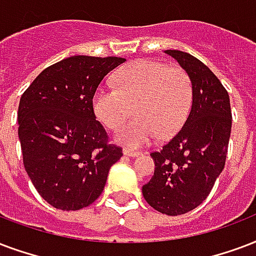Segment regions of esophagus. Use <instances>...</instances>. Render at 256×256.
<instances>
[{"instance_id":"34e87169","label":"esophagus","mask_w":256,"mask_h":256,"mask_svg":"<svg viewBox=\"0 0 256 256\" xmlns=\"http://www.w3.org/2000/svg\"><path fill=\"white\" fill-rule=\"evenodd\" d=\"M124 156H128V157H132V158H136V157H140V156H141L140 152H134V150H130V149H124Z\"/></svg>"}]
</instances>
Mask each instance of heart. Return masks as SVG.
<instances>
[{"label": "heart", "mask_w": 256, "mask_h": 256, "mask_svg": "<svg viewBox=\"0 0 256 256\" xmlns=\"http://www.w3.org/2000/svg\"><path fill=\"white\" fill-rule=\"evenodd\" d=\"M115 82L116 87L95 91L92 108L106 128H116L136 107L138 118L116 132V142L141 148L157 136L168 138L184 126L193 100L192 82L184 70L138 60L120 68Z\"/></svg>", "instance_id": "1"}]
</instances>
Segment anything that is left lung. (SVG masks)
I'll use <instances>...</instances> for the list:
<instances>
[{
  "instance_id": "obj_1",
  "label": "left lung",
  "mask_w": 256,
  "mask_h": 256,
  "mask_svg": "<svg viewBox=\"0 0 256 256\" xmlns=\"http://www.w3.org/2000/svg\"><path fill=\"white\" fill-rule=\"evenodd\" d=\"M165 54L190 78L192 107L180 132L150 154L156 169L142 194L156 210L177 216L200 206L224 169L232 115L227 90L206 64L181 50Z\"/></svg>"
}]
</instances>
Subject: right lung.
<instances>
[{"mask_svg":"<svg viewBox=\"0 0 256 256\" xmlns=\"http://www.w3.org/2000/svg\"><path fill=\"white\" fill-rule=\"evenodd\" d=\"M124 58L71 56L46 68L22 94L18 138L25 170L54 208L78 210L96 200L122 149L107 144L92 96Z\"/></svg>","mask_w":256,"mask_h":256,"instance_id":"1","label":"right lung"}]
</instances>
